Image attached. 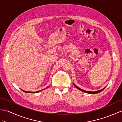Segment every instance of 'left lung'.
I'll list each match as a JSON object with an SVG mask.
<instances>
[{"instance_id":"left-lung-1","label":"left lung","mask_w":122,"mask_h":122,"mask_svg":"<svg viewBox=\"0 0 122 122\" xmlns=\"http://www.w3.org/2000/svg\"><path fill=\"white\" fill-rule=\"evenodd\" d=\"M74 86L76 88H77L78 89L81 90V92H86V93H94V94H95V93H99V92H102V90L106 88V87H105L104 88H103V89H102L99 90H97V91H96V92H90V91H86V90H83V89H82L80 88H79L78 87H77V86L75 85L74 84Z\"/></svg>"}]
</instances>
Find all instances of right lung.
I'll use <instances>...</instances> for the list:
<instances>
[{
    "label": "right lung",
    "instance_id": "right-lung-1",
    "mask_svg": "<svg viewBox=\"0 0 122 122\" xmlns=\"http://www.w3.org/2000/svg\"><path fill=\"white\" fill-rule=\"evenodd\" d=\"M50 86V85L48 86V87H47V88H48V87H49ZM46 89V88H45ZM44 89H42V90H39V91H37V92H26V91H24V90H22V89H21L23 92H26V93H37V92H41V91H42V90H44Z\"/></svg>",
    "mask_w": 122,
    "mask_h": 122
}]
</instances>
